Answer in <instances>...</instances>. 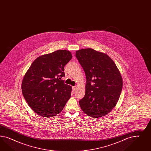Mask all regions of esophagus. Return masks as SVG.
<instances>
[{
    "label": "esophagus",
    "mask_w": 151,
    "mask_h": 151,
    "mask_svg": "<svg viewBox=\"0 0 151 151\" xmlns=\"http://www.w3.org/2000/svg\"><path fill=\"white\" fill-rule=\"evenodd\" d=\"M76 86H73V91H76Z\"/></svg>",
    "instance_id": "1"
}]
</instances>
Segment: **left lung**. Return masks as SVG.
Here are the masks:
<instances>
[{
  "label": "left lung",
  "instance_id": "left-lung-1",
  "mask_svg": "<svg viewBox=\"0 0 151 151\" xmlns=\"http://www.w3.org/2000/svg\"><path fill=\"white\" fill-rule=\"evenodd\" d=\"M76 57L86 78L85 95L79 101L81 109L93 118L105 116L116 105L122 91L119 69L108 55L90 48L77 51Z\"/></svg>",
  "mask_w": 151,
  "mask_h": 151
}]
</instances>
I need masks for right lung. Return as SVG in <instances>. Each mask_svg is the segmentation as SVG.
<instances>
[{"label": "right lung", "mask_w": 151, "mask_h": 151, "mask_svg": "<svg viewBox=\"0 0 151 151\" xmlns=\"http://www.w3.org/2000/svg\"><path fill=\"white\" fill-rule=\"evenodd\" d=\"M69 51L60 50L38 57L23 78V96L37 114L51 117L59 114L71 96L72 87L61 80L64 67L72 59Z\"/></svg>", "instance_id": "right-lung-1"}]
</instances>
